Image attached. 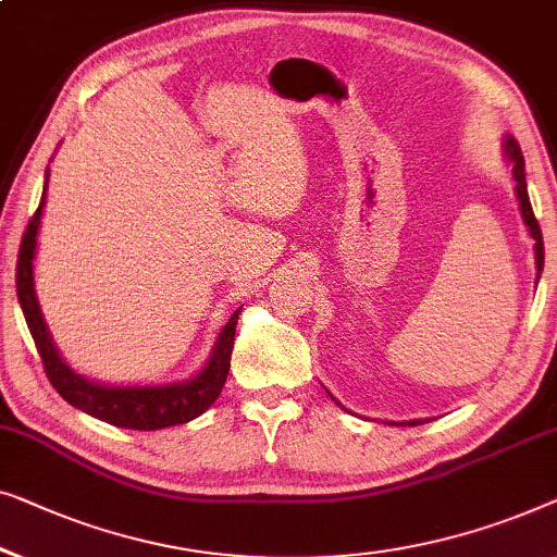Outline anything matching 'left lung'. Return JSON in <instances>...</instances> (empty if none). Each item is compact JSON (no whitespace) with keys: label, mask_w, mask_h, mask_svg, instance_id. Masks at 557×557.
<instances>
[{"label":"left lung","mask_w":557,"mask_h":557,"mask_svg":"<svg viewBox=\"0 0 557 557\" xmlns=\"http://www.w3.org/2000/svg\"><path fill=\"white\" fill-rule=\"evenodd\" d=\"M505 153L507 159L512 163V176H515V194L517 199H520V211H522V219L524 224H528V230L532 234V239H535V264H537V280H540V272H543V262H545V249H543V232H540V224L535 214H532V207H530V197H528V184H524V159H522V151H520V144L512 136L505 138ZM331 394V391H327ZM333 398V396H331ZM411 426L417 424H424V421H409Z\"/></svg>","instance_id":"1"}]
</instances>
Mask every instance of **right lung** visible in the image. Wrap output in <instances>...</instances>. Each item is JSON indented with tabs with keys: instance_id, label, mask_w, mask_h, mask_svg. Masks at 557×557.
I'll list each match as a JSON object with an SVG mask.
<instances>
[{
	"instance_id": "1",
	"label": "right lung",
	"mask_w": 557,
	"mask_h": 557,
	"mask_svg": "<svg viewBox=\"0 0 557 557\" xmlns=\"http://www.w3.org/2000/svg\"><path fill=\"white\" fill-rule=\"evenodd\" d=\"M47 178H50V174H45L40 207H37L33 219H29L25 237H22L20 245L17 297L22 312H25L29 333H33L35 338L37 354L42 358L45 373L54 391H58L67 404L90 413V417L108 421V424L113 426L138 429V432H156V429L186 424V421L201 417V413L216 401V396L222 394L226 373H230L234 331H237L242 308L234 310L230 323L222 327L214 348H211L207 366L189 381L169 383V386H103V383L83 379L81 373H75L73 368L62 360L58 348H54L52 335L47 331V323L35 293V249L47 197Z\"/></svg>"
}]
</instances>
